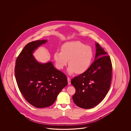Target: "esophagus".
<instances>
[{
    "instance_id": "obj_1",
    "label": "esophagus",
    "mask_w": 131,
    "mask_h": 131,
    "mask_svg": "<svg viewBox=\"0 0 131 131\" xmlns=\"http://www.w3.org/2000/svg\"><path fill=\"white\" fill-rule=\"evenodd\" d=\"M68 80V85H70L71 84V79L69 77H67Z\"/></svg>"
}]
</instances>
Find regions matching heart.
Returning <instances> with one entry per match:
<instances>
[{
  "label": "heart",
  "mask_w": 131,
  "mask_h": 131,
  "mask_svg": "<svg viewBox=\"0 0 131 131\" xmlns=\"http://www.w3.org/2000/svg\"><path fill=\"white\" fill-rule=\"evenodd\" d=\"M93 58L92 48L79 41L64 44L61 47V52L56 51L54 54L56 65L60 70L67 65L69 60L68 72L69 74L85 72L91 66Z\"/></svg>",
  "instance_id": "obj_1"
}]
</instances>
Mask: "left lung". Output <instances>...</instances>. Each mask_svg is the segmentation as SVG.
<instances>
[{
    "mask_svg": "<svg viewBox=\"0 0 131 131\" xmlns=\"http://www.w3.org/2000/svg\"><path fill=\"white\" fill-rule=\"evenodd\" d=\"M95 61L86 71L71 80L75 93L72 99L79 107L89 109L100 103L108 91L112 67L110 57L96 43Z\"/></svg>",
    "mask_w": 131,
    "mask_h": 131,
    "instance_id": "8db88e82",
    "label": "left lung"
}]
</instances>
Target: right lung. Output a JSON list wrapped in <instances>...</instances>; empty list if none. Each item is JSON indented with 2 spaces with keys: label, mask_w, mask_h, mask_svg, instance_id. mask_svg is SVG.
Here are the masks:
<instances>
[{
  "label": "right lung",
  "mask_w": 131,
  "mask_h": 131,
  "mask_svg": "<svg viewBox=\"0 0 131 131\" xmlns=\"http://www.w3.org/2000/svg\"><path fill=\"white\" fill-rule=\"evenodd\" d=\"M47 40H36L27 44L18 56L15 67L16 82L28 103L37 108L52 105L68 84L66 75L56 69L51 62H38L32 55Z\"/></svg>",
  "instance_id": "right-lung-1"
}]
</instances>
